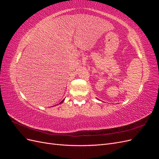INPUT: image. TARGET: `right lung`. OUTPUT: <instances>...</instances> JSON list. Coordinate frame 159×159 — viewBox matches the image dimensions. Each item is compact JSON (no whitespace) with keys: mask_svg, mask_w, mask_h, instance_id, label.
<instances>
[{"mask_svg":"<svg viewBox=\"0 0 159 159\" xmlns=\"http://www.w3.org/2000/svg\"><path fill=\"white\" fill-rule=\"evenodd\" d=\"M64 100H62V101H61V102H60V103L59 104H61V103H63V102H64Z\"/></svg>","mask_w":159,"mask_h":159,"instance_id":"add662e5","label":"right lung"}]
</instances>
